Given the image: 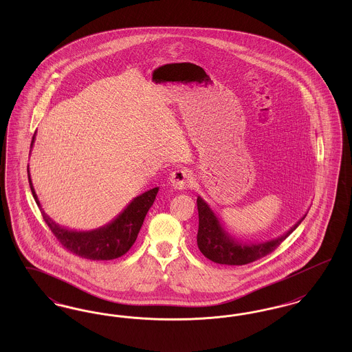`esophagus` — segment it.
Instances as JSON below:
<instances>
[{
	"label": "esophagus",
	"instance_id": "1",
	"mask_svg": "<svg viewBox=\"0 0 352 352\" xmlns=\"http://www.w3.org/2000/svg\"><path fill=\"white\" fill-rule=\"evenodd\" d=\"M168 181H170V184L173 186V188L184 190L192 184V175L186 168H177L170 174Z\"/></svg>",
	"mask_w": 352,
	"mask_h": 352
}]
</instances>
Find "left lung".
Wrapping results in <instances>:
<instances>
[{"label": "left lung", "instance_id": "8db88e82", "mask_svg": "<svg viewBox=\"0 0 352 352\" xmlns=\"http://www.w3.org/2000/svg\"><path fill=\"white\" fill-rule=\"evenodd\" d=\"M197 204L199 214V228L197 234L198 248L208 260L223 265H245L267 256L270 252L274 251L306 217L305 214L287 232L278 236L277 239L247 244L234 240L223 228L218 217L201 197H198Z\"/></svg>", "mask_w": 352, "mask_h": 352}]
</instances>
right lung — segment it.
Segmentation results:
<instances>
[{
    "instance_id": "add662e5",
    "label": "right lung",
    "mask_w": 352,
    "mask_h": 352,
    "mask_svg": "<svg viewBox=\"0 0 352 352\" xmlns=\"http://www.w3.org/2000/svg\"><path fill=\"white\" fill-rule=\"evenodd\" d=\"M34 138L32 141L33 148ZM29 184L33 192L34 199L38 207L42 210V215L46 224L50 227L51 232L59 240V243L67 250L88 260H113L121 257L131 250L133 245L137 234L140 232L144 219L146 217L149 208L153 206L155 195L158 192V187H154L149 191L135 197L122 212H120L116 218L104 227L92 230V231H72L65 227H60L54 220L45 214L38 197L35 194L30 171L28 168Z\"/></svg>"
}]
</instances>
